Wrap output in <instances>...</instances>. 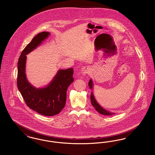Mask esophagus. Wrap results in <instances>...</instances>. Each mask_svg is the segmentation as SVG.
Segmentation results:
<instances>
[{
	"instance_id": "esophagus-1",
	"label": "esophagus",
	"mask_w": 155,
	"mask_h": 155,
	"mask_svg": "<svg viewBox=\"0 0 155 155\" xmlns=\"http://www.w3.org/2000/svg\"><path fill=\"white\" fill-rule=\"evenodd\" d=\"M89 72V68L88 67L84 66L82 68V74L85 75V74H88Z\"/></svg>"
}]
</instances>
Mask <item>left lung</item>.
Returning a JSON list of instances; mask_svg holds the SVG:
<instances>
[{"label": "left lung", "instance_id": "1", "mask_svg": "<svg viewBox=\"0 0 155 155\" xmlns=\"http://www.w3.org/2000/svg\"><path fill=\"white\" fill-rule=\"evenodd\" d=\"M88 85L90 88L92 89V88H93V82H92L91 79L89 81ZM91 104H92V106L96 109V110L101 114L106 115V116H110V115L115 114L114 113H111L109 111L106 110L104 109L103 107H102L96 102V99L94 96V94H93L92 92L91 93Z\"/></svg>", "mask_w": 155, "mask_h": 155}]
</instances>
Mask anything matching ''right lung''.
I'll list each match as a JSON object with an SVG mask.
<instances>
[{
    "instance_id": "obj_1",
    "label": "right lung",
    "mask_w": 155,
    "mask_h": 155,
    "mask_svg": "<svg viewBox=\"0 0 155 155\" xmlns=\"http://www.w3.org/2000/svg\"><path fill=\"white\" fill-rule=\"evenodd\" d=\"M49 34L48 32L37 34L22 51L17 66V87L27 106L46 116L58 114L64 108L67 90L74 81L73 68L59 70L53 80L45 88H36L27 81L25 73L26 54L35 49Z\"/></svg>"
}]
</instances>
